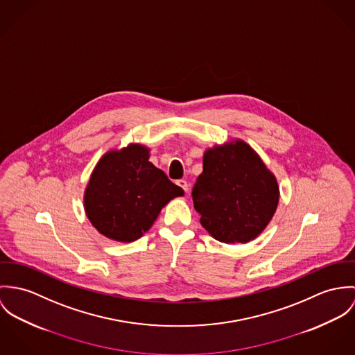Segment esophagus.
<instances>
[{
	"mask_svg": "<svg viewBox=\"0 0 355 355\" xmlns=\"http://www.w3.org/2000/svg\"><path fill=\"white\" fill-rule=\"evenodd\" d=\"M177 185H178V187H181L185 192H188V189H189V185H188V182H187L185 180H180V181H177Z\"/></svg>",
	"mask_w": 355,
	"mask_h": 355,
	"instance_id": "esophagus-1",
	"label": "esophagus"
}]
</instances>
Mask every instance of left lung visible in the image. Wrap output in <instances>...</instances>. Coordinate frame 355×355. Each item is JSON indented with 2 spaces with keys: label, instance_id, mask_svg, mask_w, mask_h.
Masks as SVG:
<instances>
[{
  "label": "left lung",
  "instance_id": "1",
  "mask_svg": "<svg viewBox=\"0 0 355 355\" xmlns=\"http://www.w3.org/2000/svg\"><path fill=\"white\" fill-rule=\"evenodd\" d=\"M192 197L200 223L211 236L226 243H246L271 222L279 187L257 153L236 140L204 153Z\"/></svg>",
  "mask_w": 355,
  "mask_h": 355
}]
</instances>
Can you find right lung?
<instances>
[{
	"label": "right lung",
	"instance_id": "right-lung-1",
	"mask_svg": "<svg viewBox=\"0 0 355 355\" xmlns=\"http://www.w3.org/2000/svg\"><path fill=\"white\" fill-rule=\"evenodd\" d=\"M150 150L129 144L106 153L95 166L84 193L92 226L105 236L133 242L151 229L160 209L184 191L150 160Z\"/></svg>",
	"mask_w": 355,
	"mask_h": 355
}]
</instances>
